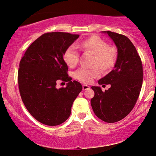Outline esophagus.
<instances>
[{
  "instance_id": "esophagus-1",
  "label": "esophagus",
  "mask_w": 156,
  "mask_h": 156,
  "mask_svg": "<svg viewBox=\"0 0 156 156\" xmlns=\"http://www.w3.org/2000/svg\"><path fill=\"white\" fill-rule=\"evenodd\" d=\"M90 88V86H88L87 85H83V90H87L88 89Z\"/></svg>"
}]
</instances>
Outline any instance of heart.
Listing matches in <instances>:
<instances>
[{"label": "heart", "instance_id": "1", "mask_svg": "<svg viewBox=\"0 0 156 156\" xmlns=\"http://www.w3.org/2000/svg\"><path fill=\"white\" fill-rule=\"evenodd\" d=\"M84 51L94 55V65L98 66L103 71H108L115 66L117 59V51L114 46H109L106 41L97 36H92L83 40L78 45ZM64 60L69 67H74L79 60V53L76 45L69 46L64 53ZM101 71L98 67H80L74 73L78 80L83 83H90L94 78L99 77Z\"/></svg>", "mask_w": 156, "mask_h": 156}]
</instances>
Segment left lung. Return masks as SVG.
<instances>
[{"mask_svg": "<svg viewBox=\"0 0 156 156\" xmlns=\"http://www.w3.org/2000/svg\"><path fill=\"white\" fill-rule=\"evenodd\" d=\"M117 48V59L113 70L98 80L99 85H110L103 91L93 86L94 96L91 105L96 117L107 123H115L126 117L137 102L143 80L142 60L135 46L127 37L103 31Z\"/></svg>", "mask_w": 156, "mask_h": 156, "instance_id": "left-lung-1", "label": "left lung"}]
</instances>
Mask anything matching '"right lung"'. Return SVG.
Returning <instances> with one entry per match:
<instances>
[{
    "label": "right lung",
    "mask_w": 156,
    "mask_h": 156,
    "mask_svg": "<svg viewBox=\"0 0 156 156\" xmlns=\"http://www.w3.org/2000/svg\"><path fill=\"white\" fill-rule=\"evenodd\" d=\"M79 34L62 32L44 33L31 44L19 63L18 84L22 101L30 114L43 124L60 125L71 115L74 100L83 90L71 81L64 53ZM58 80L68 82L56 87Z\"/></svg>",
    "instance_id": "obj_1"
}]
</instances>
